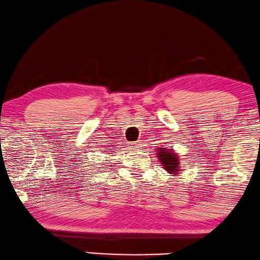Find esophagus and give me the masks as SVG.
<instances>
[{
	"label": "esophagus",
	"mask_w": 260,
	"mask_h": 260,
	"mask_svg": "<svg viewBox=\"0 0 260 260\" xmlns=\"http://www.w3.org/2000/svg\"><path fill=\"white\" fill-rule=\"evenodd\" d=\"M128 146H129V147H131L132 149H137V148H139V146H140V142H139V141L131 142V144H129Z\"/></svg>",
	"instance_id": "1"
}]
</instances>
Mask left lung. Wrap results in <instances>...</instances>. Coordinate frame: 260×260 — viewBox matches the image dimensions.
I'll use <instances>...</instances> for the list:
<instances>
[{
	"mask_svg": "<svg viewBox=\"0 0 260 260\" xmlns=\"http://www.w3.org/2000/svg\"><path fill=\"white\" fill-rule=\"evenodd\" d=\"M159 156L160 162L162 164V166L165 167V170L168 173H178L179 172V159L178 156L172 153V151H168L165 148H159Z\"/></svg>",
	"mask_w": 260,
	"mask_h": 260,
	"instance_id": "left-lung-1",
	"label": "left lung"
}]
</instances>
